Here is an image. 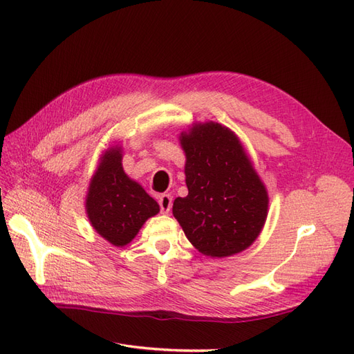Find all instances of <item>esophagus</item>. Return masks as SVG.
<instances>
[{"label": "esophagus", "mask_w": 354, "mask_h": 354, "mask_svg": "<svg viewBox=\"0 0 354 354\" xmlns=\"http://www.w3.org/2000/svg\"><path fill=\"white\" fill-rule=\"evenodd\" d=\"M159 207H160V212L162 214H168L171 207H173V198H171L169 195H160L159 196Z\"/></svg>", "instance_id": "1"}]
</instances>
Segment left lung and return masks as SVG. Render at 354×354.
I'll return each mask as SVG.
<instances>
[{
  "instance_id": "obj_1",
  "label": "left lung",
  "mask_w": 354,
  "mask_h": 354,
  "mask_svg": "<svg viewBox=\"0 0 354 354\" xmlns=\"http://www.w3.org/2000/svg\"><path fill=\"white\" fill-rule=\"evenodd\" d=\"M189 195L177 198L173 214L196 250L229 257L257 239L269 196L241 142L229 128L199 124L181 133Z\"/></svg>"
}]
</instances>
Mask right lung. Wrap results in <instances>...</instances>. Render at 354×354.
Returning <instances> with one entry per match:
<instances>
[{"label": "right lung", "instance_id": "add662e5", "mask_svg": "<svg viewBox=\"0 0 354 354\" xmlns=\"http://www.w3.org/2000/svg\"><path fill=\"white\" fill-rule=\"evenodd\" d=\"M121 159L118 147L106 152L87 195L93 227L115 246L131 242L143 223L159 212L156 201L124 173Z\"/></svg>", "mask_w": 354, "mask_h": 354}]
</instances>
